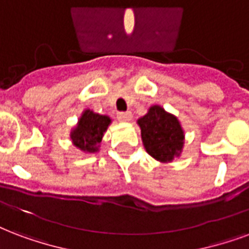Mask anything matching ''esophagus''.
I'll return each mask as SVG.
<instances>
[{
    "label": "esophagus",
    "mask_w": 249,
    "mask_h": 249,
    "mask_svg": "<svg viewBox=\"0 0 249 249\" xmlns=\"http://www.w3.org/2000/svg\"><path fill=\"white\" fill-rule=\"evenodd\" d=\"M117 119L123 123H128V121L132 120V112H119Z\"/></svg>",
    "instance_id": "1"
}]
</instances>
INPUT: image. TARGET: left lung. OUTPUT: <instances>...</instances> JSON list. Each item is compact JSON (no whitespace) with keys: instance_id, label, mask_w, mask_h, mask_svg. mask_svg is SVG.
I'll list each match as a JSON object with an SVG mask.
<instances>
[{"instance_id":"left-lung-1","label":"left lung","mask_w":249,"mask_h":249,"mask_svg":"<svg viewBox=\"0 0 249 249\" xmlns=\"http://www.w3.org/2000/svg\"><path fill=\"white\" fill-rule=\"evenodd\" d=\"M146 151L159 162H172L184 145V130L179 120L159 106L150 107L137 121Z\"/></svg>"}]
</instances>
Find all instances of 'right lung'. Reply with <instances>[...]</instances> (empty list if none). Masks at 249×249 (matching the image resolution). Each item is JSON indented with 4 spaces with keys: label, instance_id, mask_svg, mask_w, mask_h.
<instances>
[{
    "label": "right lung",
    "instance_id": "add662e5",
    "mask_svg": "<svg viewBox=\"0 0 249 249\" xmlns=\"http://www.w3.org/2000/svg\"><path fill=\"white\" fill-rule=\"evenodd\" d=\"M109 124L111 119L108 116L86 109L79 119L78 125L73 129L70 138L79 150L85 153H96Z\"/></svg>",
    "mask_w": 249,
    "mask_h": 249
}]
</instances>
